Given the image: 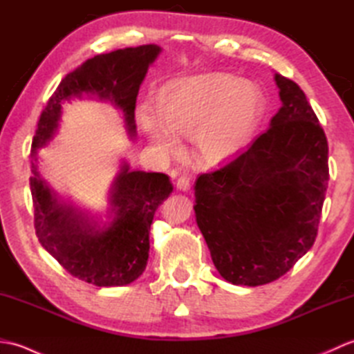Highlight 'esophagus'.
Instances as JSON below:
<instances>
[{
    "label": "esophagus",
    "mask_w": 354,
    "mask_h": 354,
    "mask_svg": "<svg viewBox=\"0 0 354 354\" xmlns=\"http://www.w3.org/2000/svg\"><path fill=\"white\" fill-rule=\"evenodd\" d=\"M176 189L179 192H189L190 190V179L187 176H181L176 183Z\"/></svg>",
    "instance_id": "34e87169"
}]
</instances>
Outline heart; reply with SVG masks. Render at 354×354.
<instances>
[{
  "mask_svg": "<svg viewBox=\"0 0 354 354\" xmlns=\"http://www.w3.org/2000/svg\"><path fill=\"white\" fill-rule=\"evenodd\" d=\"M160 115L140 112L149 138L164 153L181 150L176 135L194 138L202 165L222 167L243 152L266 114L268 102L251 80L208 73L171 80L158 97Z\"/></svg>",
  "mask_w": 354,
  "mask_h": 354,
  "instance_id": "b5f03b06",
  "label": "heart"
}]
</instances>
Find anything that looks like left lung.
<instances>
[{
	"mask_svg": "<svg viewBox=\"0 0 354 354\" xmlns=\"http://www.w3.org/2000/svg\"><path fill=\"white\" fill-rule=\"evenodd\" d=\"M280 111L225 167L201 175L194 213L216 269L237 286L284 275L317 239L328 185V145L295 82L275 73Z\"/></svg>",
	"mask_w": 354,
	"mask_h": 354,
	"instance_id": "1",
	"label": "left lung"
}]
</instances>
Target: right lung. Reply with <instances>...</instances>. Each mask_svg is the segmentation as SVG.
<instances>
[{"instance_id": "1", "label": "right lung", "mask_w": 354, "mask_h": 354, "mask_svg": "<svg viewBox=\"0 0 354 354\" xmlns=\"http://www.w3.org/2000/svg\"><path fill=\"white\" fill-rule=\"evenodd\" d=\"M149 44L97 55L68 73L42 111L32 145V190L35 230L44 250L68 272L99 288L126 286L145 272L149 231L155 212L173 192L164 173L132 170L120 162L108 192V209L91 214L51 189L37 167V152L55 138L62 104L74 99L108 102L123 114L129 138L137 137L135 103L149 66L160 56Z\"/></svg>"}]
</instances>
